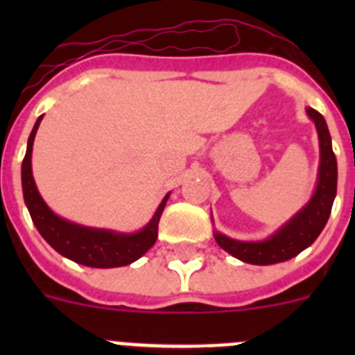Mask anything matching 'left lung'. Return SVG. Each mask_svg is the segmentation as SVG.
Wrapping results in <instances>:
<instances>
[{
	"instance_id": "8db88e82",
	"label": "left lung",
	"mask_w": 355,
	"mask_h": 355,
	"mask_svg": "<svg viewBox=\"0 0 355 355\" xmlns=\"http://www.w3.org/2000/svg\"><path fill=\"white\" fill-rule=\"evenodd\" d=\"M306 114L315 122L320 147L318 175L313 196L299 211L283 225H279L265 240H236L215 229L213 236L216 243L240 261L250 265H275L288 261L311 245L327 224L332 202L336 199L338 162L325 119L309 106L306 108Z\"/></svg>"
}]
</instances>
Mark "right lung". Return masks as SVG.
<instances>
[{"mask_svg": "<svg viewBox=\"0 0 355 355\" xmlns=\"http://www.w3.org/2000/svg\"><path fill=\"white\" fill-rule=\"evenodd\" d=\"M42 117L44 115H40L37 119L35 126L31 130L26 155H24L23 167H21L24 205H26L31 220L35 224L40 236L64 258L80 263V265L92 266V268H117V266L131 265L133 261L142 258L144 254L155 245L156 238H158L159 216L165 209L171 192L163 197L155 215L150 216V220L142 229L133 231V233L81 225L56 215L40 196L35 180H33V172H31L33 140H35Z\"/></svg>", "mask_w": 355, "mask_h": 355, "instance_id": "1", "label": "right lung"}]
</instances>
